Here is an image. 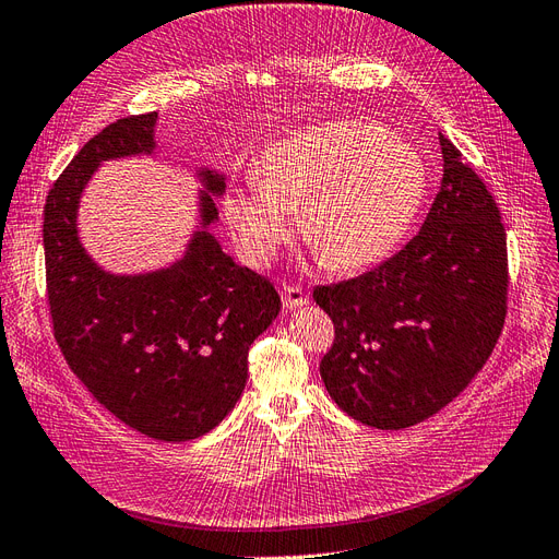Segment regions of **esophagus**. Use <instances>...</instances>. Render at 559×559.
I'll use <instances>...</instances> for the list:
<instances>
[{"mask_svg":"<svg viewBox=\"0 0 559 559\" xmlns=\"http://www.w3.org/2000/svg\"><path fill=\"white\" fill-rule=\"evenodd\" d=\"M282 302L286 310H296V308H302L308 306L310 302V296L300 289V286H294V284H286L282 289Z\"/></svg>","mask_w":559,"mask_h":559,"instance_id":"34e87169","label":"esophagus"}]
</instances>
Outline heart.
<instances>
[{
	"label": "heart",
	"mask_w": 559,
	"mask_h": 559,
	"mask_svg": "<svg viewBox=\"0 0 559 559\" xmlns=\"http://www.w3.org/2000/svg\"><path fill=\"white\" fill-rule=\"evenodd\" d=\"M427 165L378 123L335 121L286 134L265 148L259 175L235 186L224 212L242 257L275 259L294 230L319 261L354 273L384 261L413 228L427 195Z\"/></svg>",
	"instance_id": "obj_1"
}]
</instances>
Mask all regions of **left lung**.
<instances>
[{"label": "left lung", "instance_id": "8db88e82", "mask_svg": "<svg viewBox=\"0 0 559 559\" xmlns=\"http://www.w3.org/2000/svg\"><path fill=\"white\" fill-rule=\"evenodd\" d=\"M443 179L419 233L368 273L317 286L335 337L331 399L376 429H405L464 392L506 319L509 253L492 193L445 134Z\"/></svg>", "mask_w": 559, "mask_h": 559}]
</instances>
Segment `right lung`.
<instances>
[{
	"instance_id": "1",
	"label": "right lung",
	"mask_w": 559,
	"mask_h": 559,
	"mask_svg": "<svg viewBox=\"0 0 559 559\" xmlns=\"http://www.w3.org/2000/svg\"><path fill=\"white\" fill-rule=\"evenodd\" d=\"M156 111L118 118L81 146L44 207L46 294L64 361L123 425L181 443L212 431L247 384V357L280 314V294L207 233L224 177L202 170V230L183 259L121 277L97 267L76 235L83 186L109 158L154 151Z\"/></svg>"
}]
</instances>
